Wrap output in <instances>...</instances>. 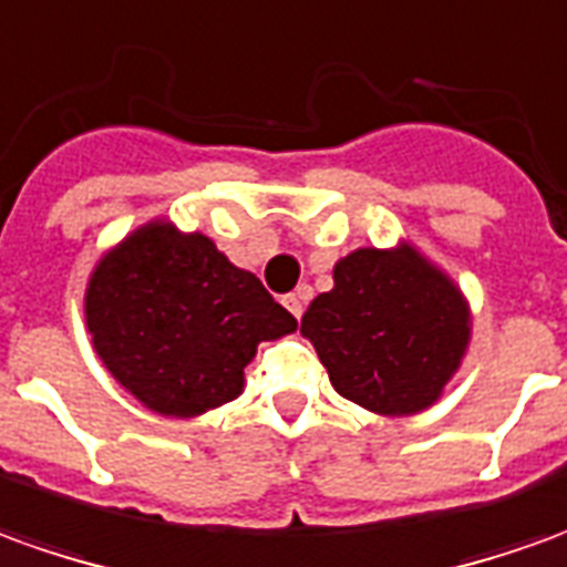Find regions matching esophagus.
Returning <instances> with one entry per match:
<instances>
[{
  "label": "esophagus",
  "mask_w": 567,
  "mask_h": 567,
  "mask_svg": "<svg viewBox=\"0 0 567 567\" xmlns=\"http://www.w3.org/2000/svg\"><path fill=\"white\" fill-rule=\"evenodd\" d=\"M308 299H311V290H308V287H299V290H292L290 296H284V306H287V311H290L296 321L302 318Z\"/></svg>",
  "instance_id": "1"
}]
</instances>
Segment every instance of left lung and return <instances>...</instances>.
I'll return each instance as SVG.
<instances>
[{
	"label": "left lung",
	"instance_id": "obj_1",
	"mask_svg": "<svg viewBox=\"0 0 567 567\" xmlns=\"http://www.w3.org/2000/svg\"><path fill=\"white\" fill-rule=\"evenodd\" d=\"M333 389L385 416L416 413L460 364L470 315L447 277L413 249H358L302 318Z\"/></svg>",
	"mask_w": 567,
	"mask_h": 567
}]
</instances>
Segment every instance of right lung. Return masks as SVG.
I'll use <instances>...</instances> for the list:
<instances>
[{
  "label": "right lung",
  "mask_w": 567,
  "mask_h": 567,
  "mask_svg": "<svg viewBox=\"0 0 567 567\" xmlns=\"http://www.w3.org/2000/svg\"><path fill=\"white\" fill-rule=\"evenodd\" d=\"M85 321L120 385L166 416L234 401L261 339L296 330L259 277L169 225H147L97 265Z\"/></svg>",
  "instance_id": "right-lung-1"
}]
</instances>
